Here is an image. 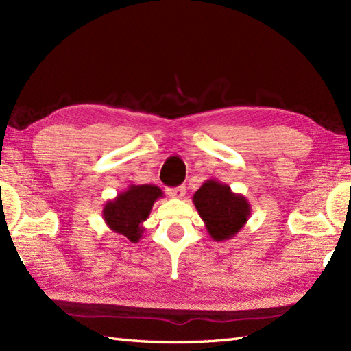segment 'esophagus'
Here are the masks:
<instances>
[{"mask_svg":"<svg viewBox=\"0 0 351 351\" xmlns=\"http://www.w3.org/2000/svg\"><path fill=\"white\" fill-rule=\"evenodd\" d=\"M167 193L169 196H173V198H177V199H182L184 193H186V189L183 186H178V187H169V189H167Z\"/></svg>","mask_w":351,"mask_h":351,"instance_id":"1","label":"esophagus"}]
</instances>
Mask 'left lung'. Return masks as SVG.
Returning a JSON list of instances; mask_svg holds the SVG:
<instances>
[{
  "label": "left lung",
  "instance_id": "obj_1",
  "mask_svg": "<svg viewBox=\"0 0 351 351\" xmlns=\"http://www.w3.org/2000/svg\"><path fill=\"white\" fill-rule=\"evenodd\" d=\"M195 208L215 241L234 238L247 223L252 207L245 196L215 178L204 182L193 195Z\"/></svg>",
  "mask_w": 351,
  "mask_h": 351
}]
</instances>
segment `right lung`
I'll return each instance as SVG.
<instances>
[{
	"mask_svg": "<svg viewBox=\"0 0 351 351\" xmlns=\"http://www.w3.org/2000/svg\"><path fill=\"white\" fill-rule=\"evenodd\" d=\"M159 198H164L155 184H131L114 199L107 201L102 208V219L113 232L126 237L131 243H138L143 237V221Z\"/></svg>",
	"mask_w": 351,
	"mask_h": 351,
	"instance_id": "right-lung-1",
	"label": "right lung"
}]
</instances>
